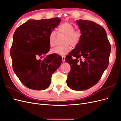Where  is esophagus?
<instances>
[{
  "label": "esophagus",
  "instance_id": "obj_1",
  "mask_svg": "<svg viewBox=\"0 0 121 121\" xmlns=\"http://www.w3.org/2000/svg\"><path fill=\"white\" fill-rule=\"evenodd\" d=\"M62 60H63V61H65V56H62Z\"/></svg>",
  "mask_w": 121,
  "mask_h": 121
}]
</instances>
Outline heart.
Listing matches in <instances>:
<instances>
[{
  "instance_id": "heart-1",
  "label": "heart",
  "mask_w": 121,
  "mask_h": 121,
  "mask_svg": "<svg viewBox=\"0 0 121 121\" xmlns=\"http://www.w3.org/2000/svg\"><path fill=\"white\" fill-rule=\"evenodd\" d=\"M58 33L66 35L64 44L63 46H57L52 49V52L60 56H65L71 50L69 44L73 47L77 45L81 39L82 33L80 29H75V27L69 23H65L60 25L58 27ZM57 33L55 30L50 32L48 36L49 44L51 46H53L56 43Z\"/></svg>"
}]
</instances>
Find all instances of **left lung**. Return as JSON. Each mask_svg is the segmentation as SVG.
<instances>
[{
  "label": "left lung",
  "mask_w": 121,
  "mask_h": 121,
  "mask_svg": "<svg viewBox=\"0 0 121 121\" xmlns=\"http://www.w3.org/2000/svg\"><path fill=\"white\" fill-rule=\"evenodd\" d=\"M82 36L65 61L71 65L67 85L74 90H85L99 81L109 64L111 46L104 29L92 21L77 20Z\"/></svg>",
  "instance_id": "left-lung-1"
}]
</instances>
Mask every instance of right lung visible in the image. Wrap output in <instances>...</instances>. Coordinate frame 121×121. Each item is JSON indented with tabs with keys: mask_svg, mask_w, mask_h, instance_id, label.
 Listing matches in <instances>:
<instances>
[{
	"mask_svg": "<svg viewBox=\"0 0 121 121\" xmlns=\"http://www.w3.org/2000/svg\"><path fill=\"white\" fill-rule=\"evenodd\" d=\"M60 20L58 17L30 20L14 33L10 48L13 68L21 82L29 88H47L52 74L60 66L62 57L57 54L46 56L43 60L39 58L49 52V34L58 26Z\"/></svg>",
	"mask_w": 121,
	"mask_h": 121,
	"instance_id": "right-lung-1",
	"label": "right lung"
}]
</instances>
